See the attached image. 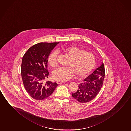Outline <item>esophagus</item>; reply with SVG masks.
<instances>
[{"mask_svg":"<svg viewBox=\"0 0 131 131\" xmlns=\"http://www.w3.org/2000/svg\"><path fill=\"white\" fill-rule=\"evenodd\" d=\"M64 83V82H63V81H57V83L58 84H61V83Z\"/></svg>","mask_w":131,"mask_h":131,"instance_id":"1","label":"esophagus"}]
</instances>
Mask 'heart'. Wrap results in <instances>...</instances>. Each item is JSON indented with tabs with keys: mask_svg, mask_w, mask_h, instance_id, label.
<instances>
[{
	"mask_svg": "<svg viewBox=\"0 0 131 131\" xmlns=\"http://www.w3.org/2000/svg\"><path fill=\"white\" fill-rule=\"evenodd\" d=\"M60 52L70 59L67 68H59L53 71L52 78L56 80L66 81L76 75L83 78L89 74L95 65V58L91 52L74 46L62 48ZM57 54L51 52L48 56V62L52 68L57 66Z\"/></svg>",
	"mask_w": 131,
	"mask_h": 131,
	"instance_id": "heart-1",
	"label": "heart"
}]
</instances>
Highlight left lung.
I'll list each match as a JSON object with an SVG mask.
<instances>
[{"instance_id":"1","label":"left lung","mask_w":131,"mask_h":131,"mask_svg":"<svg viewBox=\"0 0 131 131\" xmlns=\"http://www.w3.org/2000/svg\"><path fill=\"white\" fill-rule=\"evenodd\" d=\"M105 69L103 63L95 70L91 74L79 84V89L72 96L80 103H85L94 99L99 93L104 79Z\"/></svg>"}]
</instances>
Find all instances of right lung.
I'll return each mask as SVG.
<instances>
[{"label":"right lung","mask_w":131,"mask_h":131,"mask_svg":"<svg viewBox=\"0 0 131 131\" xmlns=\"http://www.w3.org/2000/svg\"><path fill=\"white\" fill-rule=\"evenodd\" d=\"M58 42H40L30 47L23 57L21 73L24 88L32 98L43 100L50 96L58 85L48 78V58Z\"/></svg>","instance_id":"right-lung-1"}]
</instances>
